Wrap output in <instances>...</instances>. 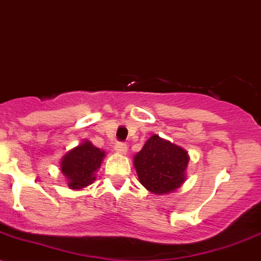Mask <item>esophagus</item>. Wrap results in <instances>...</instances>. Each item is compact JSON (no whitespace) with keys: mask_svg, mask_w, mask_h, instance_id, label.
I'll list each match as a JSON object with an SVG mask.
<instances>
[{"mask_svg":"<svg viewBox=\"0 0 261 261\" xmlns=\"http://www.w3.org/2000/svg\"><path fill=\"white\" fill-rule=\"evenodd\" d=\"M115 150L117 152H119V154H125V152H127V150H128L127 144L123 143V142H117V143H116V145H115Z\"/></svg>","mask_w":261,"mask_h":261,"instance_id":"esophagus-1","label":"esophagus"}]
</instances>
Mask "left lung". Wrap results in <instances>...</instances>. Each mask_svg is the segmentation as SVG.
Wrapping results in <instances>:
<instances>
[{
    "instance_id": "8db88e82",
    "label": "left lung",
    "mask_w": 261,
    "mask_h": 261,
    "mask_svg": "<svg viewBox=\"0 0 261 261\" xmlns=\"http://www.w3.org/2000/svg\"><path fill=\"white\" fill-rule=\"evenodd\" d=\"M189 156L185 149L154 134L134 156L139 182L155 194L176 191L185 182Z\"/></svg>"
}]
</instances>
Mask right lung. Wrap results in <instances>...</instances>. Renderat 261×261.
<instances>
[{"label": "right lung", "instance_id": "1", "mask_svg": "<svg viewBox=\"0 0 261 261\" xmlns=\"http://www.w3.org/2000/svg\"><path fill=\"white\" fill-rule=\"evenodd\" d=\"M105 152L95 148L90 142H84L72 149L62 158L61 171L68 178L72 189H82L95 180V172L99 170Z\"/></svg>", "mask_w": 261, "mask_h": 261}]
</instances>
